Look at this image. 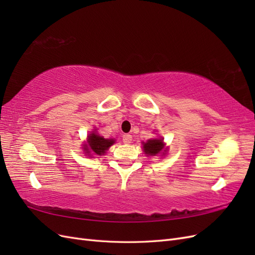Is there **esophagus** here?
Instances as JSON below:
<instances>
[{
	"label": "esophagus",
	"mask_w": 255,
	"mask_h": 255,
	"mask_svg": "<svg viewBox=\"0 0 255 255\" xmlns=\"http://www.w3.org/2000/svg\"><path fill=\"white\" fill-rule=\"evenodd\" d=\"M122 139H123V142H125V143H130V142H132L133 137H132V135H129V134H125L122 137Z\"/></svg>",
	"instance_id": "esophagus-1"
}]
</instances>
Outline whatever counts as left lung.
Masks as SVG:
<instances>
[{"mask_svg": "<svg viewBox=\"0 0 255 255\" xmlns=\"http://www.w3.org/2000/svg\"><path fill=\"white\" fill-rule=\"evenodd\" d=\"M164 150L163 139H150L146 142H143V151L148 155L155 156L156 154Z\"/></svg>", "mask_w": 255, "mask_h": 255, "instance_id": "1", "label": "left lung"}]
</instances>
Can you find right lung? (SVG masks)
<instances>
[{
	"instance_id": "add662e5",
	"label": "right lung",
	"mask_w": 255,
	"mask_h": 255,
	"mask_svg": "<svg viewBox=\"0 0 255 255\" xmlns=\"http://www.w3.org/2000/svg\"><path fill=\"white\" fill-rule=\"evenodd\" d=\"M114 142V139H105L102 136H99L96 133H91L88 136L87 144L84 145V150L88 154L92 153L97 154V155H102Z\"/></svg>"
}]
</instances>
